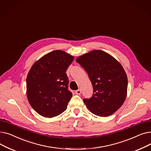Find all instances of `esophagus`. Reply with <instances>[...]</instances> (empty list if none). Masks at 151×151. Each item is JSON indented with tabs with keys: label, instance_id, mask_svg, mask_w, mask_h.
Segmentation results:
<instances>
[{
	"label": "esophagus",
	"instance_id": "34e87169",
	"mask_svg": "<svg viewBox=\"0 0 151 151\" xmlns=\"http://www.w3.org/2000/svg\"><path fill=\"white\" fill-rule=\"evenodd\" d=\"M75 93L77 95H80L81 93V89H78L75 91Z\"/></svg>",
	"mask_w": 151,
	"mask_h": 151
}]
</instances>
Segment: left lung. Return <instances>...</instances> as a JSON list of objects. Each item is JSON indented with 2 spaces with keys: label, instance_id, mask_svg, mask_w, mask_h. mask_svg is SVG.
<instances>
[{
  "label": "left lung",
  "instance_id": "8db88e82",
  "mask_svg": "<svg viewBox=\"0 0 151 151\" xmlns=\"http://www.w3.org/2000/svg\"><path fill=\"white\" fill-rule=\"evenodd\" d=\"M76 61L88 73L93 86L92 97L83 99L87 108L99 116L114 114L123 105L127 94V76L121 63L99 50L84 54Z\"/></svg>",
  "mask_w": 151,
  "mask_h": 151
}]
</instances>
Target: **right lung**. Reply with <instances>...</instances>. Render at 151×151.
Returning <instances> with one entry per match:
<instances>
[{
    "instance_id": "obj_1",
    "label": "right lung",
    "mask_w": 151,
    "mask_h": 151,
    "mask_svg": "<svg viewBox=\"0 0 151 151\" xmlns=\"http://www.w3.org/2000/svg\"><path fill=\"white\" fill-rule=\"evenodd\" d=\"M74 56L55 50L37 60L26 79L28 101L35 111L45 117H53L67 109L72 93L68 90L66 70Z\"/></svg>"
}]
</instances>
